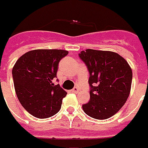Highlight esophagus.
Masks as SVG:
<instances>
[{
    "label": "esophagus",
    "instance_id": "34e87169",
    "mask_svg": "<svg viewBox=\"0 0 148 148\" xmlns=\"http://www.w3.org/2000/svg\"><path fill=\"white\" fill-rule=\"evenodd\" d=\"M71 91H72V92H74V93H78V91H79V87L76 86V87H74Z\"/></svg>",
    "mask_w": 148,
    "mask_h": 148
}]
</instances>
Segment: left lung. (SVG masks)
<instances>
[{
	"mask_svg": "<svg viewBox=\"0 0 148 148\" xmlns=\"http://www.w3.org/2000/svg\"><path fill=\"white\" fill-rule=\"evenodd\" d=\"M89 72L90 101L82 105L86 114L104 120L116 114L128 98L132 70L119 54L87 49L78 54Z\"/></svg>",
	"mask_w": 148,
	"mask_h": 148,
	"instance_id": "8db88e82",
	"label": "left lung"
}]
</instances>
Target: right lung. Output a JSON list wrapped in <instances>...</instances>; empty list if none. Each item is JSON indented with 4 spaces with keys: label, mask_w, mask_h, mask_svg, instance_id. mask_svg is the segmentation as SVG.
<instances>
[{
    "label": "right lung",
    "mask_w": 148,
    "mask_h": 148,
    "mask_svg": "<svg viewBox=\"0 0 148 148\" xmlns=\"http://www.w3.org/2000/svg\"><path fill=\"white\" fill-rule=\"evenodd\" d=\"M61 49H37L23 54L12 70L18 99L27 111L38 118H48L61 109L66 91L55 85L59 62L68 55ZM58 82V79H57Z\"/></svg>",
    "instance_id": "1"
}]
</instances>
